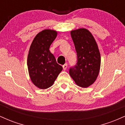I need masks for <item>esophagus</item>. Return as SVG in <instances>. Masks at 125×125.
Segmentation results:
<instances>
[{
	"instance_id": "obj_1",
	"label": "esophagus",
	"mask_w": 125,
	"mask_h": 125,
	"mask_svg": "<svg viewBox=\"0 0 125 125\" xmlns=\"http://www.w3.org/2000/svg\"><path fill=\"white\" fill-rule=\"evenodd\" d=\"M62 66H63V69L64 70H66L67 69V64L65 63L64 64H63Z\"/></svg>"
}]
</instances>
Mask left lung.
<instances>
[{
	"label": "left lung",
	"mask_w": 125,
	"mask_h": 125,
	"mask_svg": "<svg viewBox=\"0 0 125 125\" xmlns=\"http://www.w3.org/2000/svg\"><path fill=\"white\" fill-rule=\"evenodd\" d=\"M71 35L77 61L74 66L70 68V76L79 86L87 87L95 82L99 73V50L93 35L86 29L72 31Z\"/></svg>",
	"instance_id": "8db88e82"
}]
</instances>
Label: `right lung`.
Returning <instances> with one entry per match:
<instances>
[{
    "label": "right lung",
    "mask_w": 125,
    "mask_h": 125,
    "mask_svg": "<svg viewBox=\"0 0 125 125\" xmlns=\"http://www.w3.org/2000/svg\"><path fill=\"white\" fill-rule=\"evenodd\" d=\"M57 34L56 31L51 29L39 32L29 51L27 64L30 77L33 83L42 89L51 87L63 69L49 51Z\"/></svg>",
    "instance_id": "right-lung-1"
}]
</instances>
